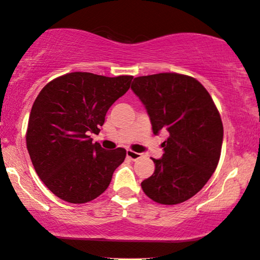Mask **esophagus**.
<instances>
[{
	"instance_id": "esophagus-1",
	"label": "esophagus",
	"mask_w": 260,
	"mask_h": 260,
	"mask_svg": "<svg viewBox=\"0 0 260 260\" xmlns=\"http://www.w3.org/2000/svg\"><path fill=\"white\" fill-rule=\"evenodd\" d=\"M126 156L130 159H133V161H136V159L141 158L142 156H143V154H140V152H136V151H133V150H126Z\"/></svg>"
}]
</instances>
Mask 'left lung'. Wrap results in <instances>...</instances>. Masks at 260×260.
Returning a JSON list of instances; mask_svg holds the SVG:
<instances>
[{"instance_id":"obj_1","label":"left lung","mask_w":260,"mask_h":260,"mask_svg":"<svg viewBox=\"0 0 260 260\" xmlns=\"http://www.w3.org/2000/svg\"><path fill=\"white\" fill-rule=\"evenodd\" d=\"M131 90L150 117L152 131H167L162 158L141 183L152 201L177 205L194 197L218 166L223 137L221 117L211 94L195 78L157 73L135 78Z\"/></svg>"}]
</instances>
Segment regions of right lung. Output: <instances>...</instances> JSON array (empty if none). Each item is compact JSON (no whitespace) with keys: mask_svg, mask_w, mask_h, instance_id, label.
I'll use <instances>...</instances> for the list:
<instances>
[{"mask_svg":"<svg viewBox=\"0 0 260 260\" xmlns=\"http://www.w3.org/2000/svg\"><path fill=\"white\" fill-rule=\"evenodd\" d=\"M133 76L72 72L55 78L35 99L26 143L34 169L53 194L85 204L104 193L126 150L92 143L108 110L130 88Z\"/></svg>","mask_w":260,"mask_h":260,"instance_id":"right-lung-1","label":"right lung"}]
</instances>
